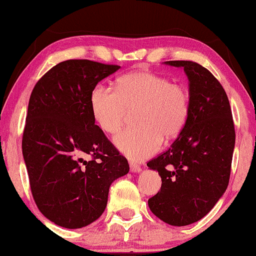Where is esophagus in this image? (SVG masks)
Segmentation results:
<instances>
[{
    "mask_svg": "<svg viewBox=\"0 0 256 256\" xmlns=\"http://www.w3.org/2000/svg\"><path fill=\"white\" fill-rule=\"evenodd\" d=\"M130 170H131V172H140L141 168L136 166V163H130Z\"/></svg>",
    "mask_w": 256,
    "mask_h": 256,
    "instance_id": "34e87169",
    "label": "esophagus"
}]
</instances>
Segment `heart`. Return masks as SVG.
Masks as SVG:
<instances>
[{"label":"heart","instance_id":"obj_1","mask_svg":"<svg viewBox=\"0 0 256 256\" xmlns=\"http://www.w3.org/2000/svg\"><path fill=\"white\" fill-rule=\"evenodd\" d=\"M90 109L104 132L115 134L123 128L128 112H136L139 125L118 134L116 147L132 161L154 155L162 139H174L188 123L190 112V92L184 85L147 71L122 76L115 90L96 86L90 93Z\"/></svg>","mask_w":256,"mask_h":256}]
</instances>
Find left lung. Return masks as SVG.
I'll list each match as a JSON object with an SVG mask.
<instances>
[{
  "instance_id": "left-lung-1",
  "label": "left lung",
  "mask_w": 256,
  "mask_h": 256,
  "mask_svg": "<svg viewBox=\"0 0 256 256\" xmlns=\"http://www.w3.org/2000/svg\"><path fill=\"white\" fill-rule=\"evenodd\" d=\"M164 63L184 68L190 112L169 150L147 163L162 179L148 206L163 222L185 226L207 215L226 190L236 132L226 90L207 68L190 60Z\"/></svg>"
}]
</instances>
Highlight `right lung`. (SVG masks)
Listing matches in <instances>:
<instances>
[{
  "label": "right lung",
  "instance_id": "right-lung-1",
  "mask_svg": "<svg viewBox=\"0 0 256 256\" xmlns=\"http://www.w3.org/2000/svg\"><path fill=\"white\" fill-rule=\"evenodd\" d=\"M120 68L64 60L30 94L22 142L30 190L44 216L62 228H80L96 220L106 207L110 185L130 170L128 160L95 125L90 102L98 82Z\"/></svg>",
  "mask_w": 256,
  "mask_h": 256
}]
</instances>
